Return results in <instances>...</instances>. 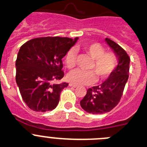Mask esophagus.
<instances>
[{"mask_svg":"<svg viewBox=\"0 0 147 147\" xmlns=\"http://www.w3.org/2000/svg\"><path fill=\"white\" fill-rule=\"evenodd\" d=\"M69 86L70 87H73V88H76V87H77V85H74V84H73V83H70Z\"/></svg>","mask_w":147,"mask_h":147,"instance_id":"34e87169","label":"esophagus"}]
</instances>
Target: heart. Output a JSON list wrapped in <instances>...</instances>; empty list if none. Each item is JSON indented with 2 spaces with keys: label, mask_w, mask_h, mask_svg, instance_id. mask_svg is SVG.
<instances>
[{
  "label": "heart",
  "mask_w": 147,
  "mask_h": 147,
  "mask_svg": "<svg viewBox=\"0 0 147 147\" xmlns=\"http://www.w3.org/2000/svg\"><path fill=\"white\" fill-rule=\"evenodd\" d=\"M83 49L93 59L89 66L90 71L76 69L67 76V80L75 85H90L96 81V76L99 80L107 79L114 71L118 65V57L113 51H105L102 44L93 42L83 46ZM76 51L70 49L65 56L66 67L71 69L76 65Z\"/></svg>",
  "instance_id": "heart-1"
}]
</instances>
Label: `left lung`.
Masks as SVG:
<instances>
[{"instance_id": "left-lung-1", "label": "left lung", "mask_w": 147, "mask_h": 147, "mask_svg": "<svg viewBox=\"0 0 147 147\" xmlns=\"http://www.w3.org/2000/svg\"><path fill=\"white\" fill-rule=\"evenodd\" d=\"M119 57V65L102 85L90 88L80 101L83 110L89 113L102 114L110 112L120 102L124 87L128 80L130 58L119 44L105 39Z\"/></svg>"}]
</instances>
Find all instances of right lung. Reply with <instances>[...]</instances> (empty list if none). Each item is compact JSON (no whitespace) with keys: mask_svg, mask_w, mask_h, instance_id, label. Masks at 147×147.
Instances as JSON below:
<instances>
[{"mask_svg":"<svg viewBox=\"0 0 147 147\" xmlns=\"http://www.w3.org/2000/svg\"><path fill=\"white\" fill-rule=\"evenodd\" d=\"M77 40L37 37L20 47L15 62V80L23 100L31 110L46 112L57 106L61 92L68 83L53 82L64 76L62 59Z\"/></svg>","mask_w":147,"mask_h":147,"instance_id":"add662e5","label":"right lung"}]
</instances>
